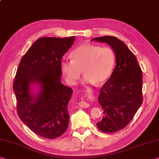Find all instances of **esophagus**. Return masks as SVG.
<instances>
[{
	"instance_id": "1",
	"label": "esophagus",
	"mask_w": 159,
	"mask_h": 159,
	"mask_svg": "<svg viewBox=\"0 0 159 159\" xmlns=\"http://www.w3.org/2000/svg\"><path fill=\"white\" fill-rule=\"evenodd\" d=\"M79 106H80V107H84V108L89 107H90V105L89 104V103H88V102H84V101H80V102H79Z\"/></svg>"
}]
</instances>
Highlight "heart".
<instances>
[{"label":"heart","instance_id":"heart-1","mask_svg":"<svg viewBox=\"0 0 159 159\" xmlns=\"http://www.w3.org/2000/svg\"><path fill=\"white\" fill-rule=\"evenodd\" d=\"M72 60L64 59L60 69L68 84H76L84 74L82 84H102L109 79L115 64V54L111 48L98 45L82 44L70 53Z\"/></svg>","mask_w":159,"mask_h":159}]
</instances>
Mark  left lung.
<instances>
[{
	"label": "left lung",
	"mask_w": 159,
	"mask_h": 159,
	"mask_svg": "<svg viewBox=\"0 0 159 159\" xmlns=\"http://www.w3.org/2000/svg\"><path fill=\"white\" fill-rule=\"evenodd\" d=\"M91 41L107 43L115 54L114 70L100 90L98 102L104 116L96 124L102 132L113 133L129 124L142 105V71L134 54L117 37H95Z\"/></svg>",
	"instance_id": "obj_1"
}]
</instances>
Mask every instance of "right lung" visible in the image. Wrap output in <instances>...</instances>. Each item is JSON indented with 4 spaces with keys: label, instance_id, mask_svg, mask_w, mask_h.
Instances as JSON below:
<instances>
[{
    "label": "right lung",
    "instance_id": "obj_1",
    "mask_svg": "<svg viewBox=\"0 0 159 159\" xmlns=\"http://www.w3.org/2000/svg\"><path fill=\"white\" fill-rule=\"evenodd\" d=\"M75 39L74 36L39 38L17 68L13 83L17 114L40 137H59L69 125L67 107L73 90L62 84L60 63Z\"/></svg>",
    "mask_w": 159,
    "mask_h": 159
}]
</instances>
